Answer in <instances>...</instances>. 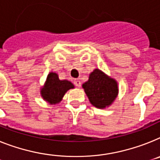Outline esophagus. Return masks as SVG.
I'll use <instances>...</instances> for the list:
<instances>
[{"instance_id":"1","label":"esophagus","mask_w":160,"mask_h":160,"mask_svg":"<svg viewBox=\"0 0 160 160\" xmlns=\"http://www.w3.org/2000/svg\"><path fill=\"white\" fill-rule=\"evenodd\" d=\"M74 84L76 85V87H80L81 86V82H80V80H74Z\"/></svg>"}]
</instances>
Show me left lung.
I'll return each instance as SVG.
<instances>
[{
  "label": "left lung",
  "instance_id": "8db88e82",
  "mask_svg": "<svg viewBox=\"0 0 160 160\" xmlns=\"http://www.w3.org/2000/svg\"><path fill=\"white\" fill-rule=\"evenodd\" d=\"M82 87L91 104L99 109L111 106L119 92L117 81L99 69L91 72Z\"/></svg>",
  "mask_w": 160,
  "mask_h": 160
}]
</instances>
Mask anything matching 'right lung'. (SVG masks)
<instances>
[{
    "mask_svg": "<svg viewBox=\"0 0 160 160\" xmlns=\"http://www.w3.org/2000/svg\"><path fill=\"white\" fill-rule=\"evenodd\" d=\"M73 88H75L74 84L71 81L59 80L58 74L50 72L47 76L45 85L41 89V94L49 104H57L61 102L66 92Z\"/></svg>",
    "mask_w": 160,
    "mask_h": 160,
    "instance_id": "1",
    "label": "right lung"
}]
</instances>
